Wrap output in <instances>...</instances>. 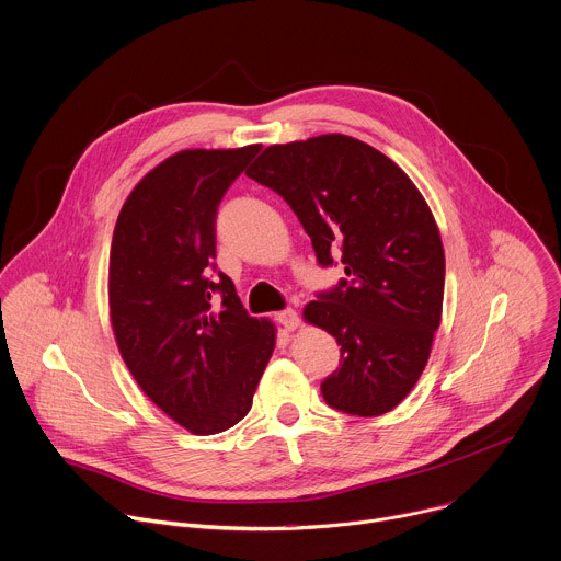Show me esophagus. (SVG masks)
Instances as JSON below:
<instances>
[{
    "mask_svg": "<svg viewBox=\"0 0 561 561\" xmlns=\"http://www.w3.org/2000/svg\"><path fill=\"white\" fill-rule=\"evenodd\" d=\"M275 320L286 329V331H293L299 327V316L293 311V309H284L279 313H275Z\"/></svg>",
    "mask_w": 561,
    "mask_h": 561,
    "instance_id": "esophagus-1",
    "label": "esophagus"
}]
</instances>
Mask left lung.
Instances as JSON below:
<instances>
[{"label":"left lung","instance_id":"left-lung-1","mask_svg":"<svg viewBox=\"0 0 561 561\" xmlns=\"http://www.w3.org/2000/svg\"><path fill=\"white\" fill-rule=\"evenodd\" d=\"M245 174L277 192L311 237L318 264L346 277L307 304L340 367L320 389L329 407L380 416L421 378L440 324L445 254L423 194L391 159L342 134L271 145Z\"/></svg>","mask_w":561,"mask_h":561}]
</instances>
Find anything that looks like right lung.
<instances>
[{"label":"right lung","instance_id":"add662e5","mask_svg":"<svg viewBox=\"0 0 561 561\" xmlns=\"http://www.w3.org/2000/svg\"><path fill=\"white\" fill-rule=\"evenodd\" d=\"M262 145L185 149L127 196L110 254V309L138 387L194 434L239 423L275 348L217 271V210Z\"/></svg>","mask_w":561,"mask_h":561}]
</instances>
